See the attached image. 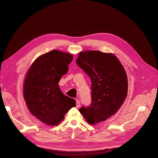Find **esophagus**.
Returning <instances> with one entry per match:
<instances>
[{
	"label": "esophagus",
	"instance_id": "obj_1",
	"mask_svg": "<svg viewBox=\"0 0 158 158\" xmlns=\"http://www.w3.org/2000/svg\"><path fill=\"white\" fill-rule=\"evenodd\" d=\"M76 107L77 108H79L80 107V101L79 99H76Z\"/></svg>",
	"mask_w": 158,
	"mask_h": 158
}]
</instances>
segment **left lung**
I'll return each mask as SVG.
<instances>
[{"mask_svg": "<svg viewBox=\"0 0 158 158\" xmlns=\"http://www.w3.org/2000/svg\"><path fill=\"white\" fill-rule=\"evenodd\" d=\"M76 63L90 77L92 103L79 109L91 125L104 121L120 108L127 95V76L119 60L112 53L81 52Z\"/></svg>", "mask_w": 158, "mask_h": 158, "instance_id": "left-lung-1", "label": "left lung"}]
</instances>
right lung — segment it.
I'll use <instances>...</instances> for the list:
<instances>
[{"instance_id": "add662e5", "label": "right lung", "mask_w": 158, "mask_h": 158, "mask_svg": "<svg viewBox=\"0 0 158 158\" xmlns=\"http://www.w3.org/2000/svg\"><path fill=\"white\" fill-rule=\"evenodd\" d=\"M72 60V54L54 50L36 58L25 77L23 95L27 108L48 126H57L76 106V101L64 95L58 85Z\"/></svg>"}]
</instances>
